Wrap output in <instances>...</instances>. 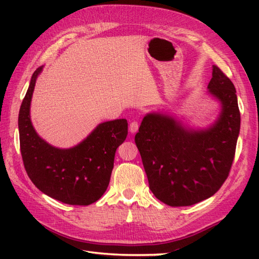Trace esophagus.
I'll list each match as a JSON object with an SVG mask.
<instances>
[{
	"instance_id": "1",
	"label": "esophagus",
	"mask_w": 259,
	"mask_h": 259,
	"mask_svg": "<svg viewBox=\"0 0 259 259\" xmlns=\"http://www.w3.org/2000/svg\"><path fill=\"white\" fill-rule=\"evenodd\" d=\"M139 129V123L137 122V121H131L130 124H129V131L131 134H135L138 131Z\"/></svg>"
}]
</instances>
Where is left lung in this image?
<instances>
[{
	"label": "left lung",
	"instance_id": "obj_1",
	"mask_svg": "<svg viewBox=\"0 0 259 259\" xmlns=\"http://www.w3.org/2000/svg\"><path fill=\"white\" fill-rule=\"evenodd\" d=\"M208 89L223 104L211 128L187 130L172 118L150 113L135 137L149 188L168 206H191L211 197L232 169L240 129L236 89L217 65Z\"/></svg>",
	"mask_w": 259,
	"mask_h": 259
}]
</instances>
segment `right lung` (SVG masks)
<instances>
[{
    "label": "right lung",
    "instance_id": "1",
    "mask_svg": "<svg viewBox=\"0 0 259 259\" xmlns=\"http://www.w3.org/2000/svg\"><path fill=\"white\" fill-rule=\"evenodd\" d=\"M32 75L19 112L20 149L25 171L38 190L68 205L88 206L100 199L109 186L117 148L128 135L125 119L99 124L80 145L58 149L42 140L30 119L37 75Z\"/></svg>",
    "mask_w": 259,
    "mask_h": 259
}]
</instances>
